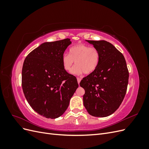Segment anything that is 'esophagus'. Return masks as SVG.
I'll use <instances>...</instances> for the list:
<instances>
[{
	"label": "esophagus",
	"instance_id": "34e87169",
	"mask_svg": "<svg viewBox=\"0 0 149 149\" xmlns=\"http://www.w3.org/2000/svg\"><path fill=\"white\" fill-rule=\"evenodd\" d=\"M77 80H78V84H79V83H80V81H81V79L80 78H77Z\"/></svg>",
	"mask_w": 149,
	"mask_h": 149
}]
</instances>
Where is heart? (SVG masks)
Instances as JSON below:
<instances>
[{
	"label": "heart",
	"instance_id": "obj_1",
	"mask_svg": "<svg viewBox=\"0 0 149 149\" xmlns=\"http://www.w3.org/2000/svg\"><path fill=\"white\" fill-rule=\"evenodd\" d=\"M100 53L95 47H90L85 44H78L70 49L69 54L62 56V65L65 71H70L74 61L76 65L71 73L79 75L90 74L96 69L100 62Z\"/></svg>",
	"mask_w": 149,
	"mask_h": 149
}]
</instances>
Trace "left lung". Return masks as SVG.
<instances>
[{
	"mask_svg": "<svg viewBox=\"0 0 149 149\" xmlns=\"http://www.w3.org/2000/svg\"><path fill=\"white\" fill-rule=\"evenodd\" d=\"M100 53V62L93 73L81 81L85 90L83 104L88 113L107 117L118 109L127 89L129 71L126 61L118 49L104 40H87Z\"/></svg>",
	"mask_w": 149,
	"mask_h": 149,
	"instance_id": "left-lung-1",
	"label": "left lung"
}]
</instances>
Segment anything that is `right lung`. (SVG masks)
<instances>
[{
	"label": "right lung",
	"instance_id": "obj_1",
	"mask_svg": "<svg viewBox=\"0 0 149 149\" xmlns=\"http://www.w3.org/2000/svg\"><path fill=\"white\" fill-rule=\"evenodd\" d=\"M71 43L66 38L45 42L25 58L22 86L31 108L46 118L55 119L64 113L78 87L77 79L65 71L62 56Z\"/></svg>",
	"mask_w": 149,
	"mask_h": 149
}]
</instances>
